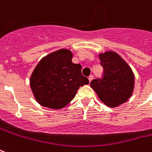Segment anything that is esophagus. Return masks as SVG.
<instances>
[{"label": "esophagus", "mask_w": 152, "mask_h": 152, "mask_svg": "<svg viewBox=\"0 0 152 152\" xmlns=\"http://www.w3.org/2000/svg\"><path fill=\"white\" fill-rule=\"evenodd\" d=\"M93 79V75H90V76H88V80H89V82L92 81V80Z\"/></svg>", "instance_id": "1"}]
</instances>
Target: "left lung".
Here are the masks:
<instances>
[{
  "label": "left lung",
  "instance_id": "1",
  "mask_svg": "<svg viewBox=\"0 0 152 152\" xmlns=\"http://www.w3.org/2000/svg\"><path fill=\"white\" fill-rule=\"evenodd\" d=\"M99 59L104 69L103 76L93 80L90 86L105 105L117 107L126 102L133 93L134 73L127 63L116 52L101 53Z\"/></svg>",
  "mask_w": 152,
  "mask_h": 152
}]
</instances>
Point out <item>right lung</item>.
I'll list each match as a JSON object with an SVG mask.
<instances>
[{"label": "right lung", "mask_w": 152, "mask_h": 152, "mask_svg": "<svg viewBox=\"0 0 152 152\" xmlns=\"http://www.w3.org/2000/svg\"><path fill=\"white\" fill-rule=\"evenodd\" d=\"M72 59L71 50L60 49L39 61L30 80L39 104L50 109H62L75 97L80 86L89 83L82 75L81 65L72 63Z\"/></svg>", "instance_id": "right-lung-1"}]
</instances>
